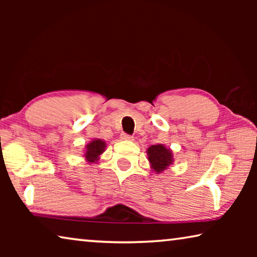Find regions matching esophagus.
I'll list each match as a JSON object with an SVG mask.
<instances>
[{
    "mask_svg": "<svg viewBox=\"0 0 257 257\" xmlns=\"http://www.w3.org/2000/svg\"><path fill=\"white\" fill-rule=\"evenodd\" d=\"M121 139H122V141H133V137L130 136V135L122 134L121 135Z\"/></svg>",
    "mask_w": 257,
    "mask_h": 257,
    "instance_id": "obj_1",
    "label": "esophagus"
}]
</instances>
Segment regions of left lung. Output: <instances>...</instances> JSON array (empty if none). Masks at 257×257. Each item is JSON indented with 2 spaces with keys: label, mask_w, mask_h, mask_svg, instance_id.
I'll use <instances>...</instances> for the list:
<instances>
[{
  "label": "left lung",
  "mask_w": 257,
  "mask_h": 257,
  "mask_svg": "<svg viewBox=\"0 0 257 257\" xmlns=\"http://www.w3.org/2000/svg\"><path fill=\"white\" fill-rule=\"evenodd\" d=\"M146 153L150 167L156 175H160V173L167 170L175 162L172 150L164 144L151 145L146 150Z\"/></svg>",
  "instance_id": "1"
}]
</instances>
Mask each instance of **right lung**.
Masks as SVG:
<instances>
[{
	"label": "right lung",
	"mask_w": 257,
	"mask_h": 257,
	"mask_svg": "<svg viewBox=\"0 0 257 257\" xmlns=\"http://www.w3.org/2000/svg\"><path fill=\"white\" fill-rule=\"evenodd\" d=\"M106 149L105 141L99 138H94L89 143H87L84 150L82 158L88 164L97 163V161L101 159V155L104 153Z\"/></svg>",
	"instance_id": "obj_1"
}]
</instances>
